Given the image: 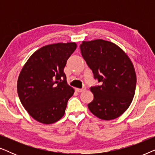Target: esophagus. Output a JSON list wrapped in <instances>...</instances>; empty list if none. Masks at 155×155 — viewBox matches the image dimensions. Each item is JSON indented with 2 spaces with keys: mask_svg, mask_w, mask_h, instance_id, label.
<instances>
[{
  "mask_svg": "<svg viewBox=\"0 0 155 155\" xmlns=\"http://www.w3.org/2000/svg\"><path fill=\"white\" fill-rule=\"evenodd\" d=\"M86 90V87H82V89H80V88H75V91L78 92H84V90Z\"/></svg>",
  "mask_w": 155,
  "mask_h": 155,
  "instance_id": "1",
  "label": "esophagus"
}]
</instances>
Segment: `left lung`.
I'll list each match as a JSON object with an SVG mask.
<instances>
[{"label": "left lung", "instance_id": "left-lung-1", "mask_svg": "<svg viewBox=\"0 0 155 155\" xmlns=\"http://www.w3.org/2000/svg\"><path fill=\"white\" fill-rule=\"evenodd\" d=\"M82 56L99 85L90 91V111L101 119L112 120L128 109L135 95L136 75L130 58L119 46L102 39L82 41Z\"/></svg>", "mask_w": 155, "mask_h": 155}]
</instances>
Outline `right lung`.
Masks as SVG:
<instances>
[{
  "label": "right lung",
  "mask_w": 155,
  "mask_h": 155,
  "mask_svg": "<svg viewBox=\"0 0 155 155\" xmlns=\"http://www.w3.org/2000/svg\"><path fill=\"white\" fill-rule=\"evenodd\" d=\"M76 47L74 42L43 46L31 55L21 71L18 97L29 115L41 124L61 119L75 92L67 84L63 70Z\"/></svg>",
  "instance_id": "1"
}]
</instances>
